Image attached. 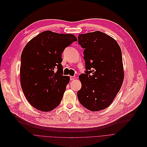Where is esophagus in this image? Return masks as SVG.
<instances>
[{
	"label": "esophagus",
	"mask_w": 147,
	"mask_h": 147,
	"mask_svg": "<svg viewBox=\"0 0 147 147\" xmlns=\"http://www.w3.org/2000/svg\"><path fill=\"white\" fill-rule=\"evenodd\" d=\"M75 78V76H70V80H71V81L74 80Z\"/></svg>",
	"instance_id": "1"
}]
</instances>
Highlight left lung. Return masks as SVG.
Listing matches in <instances>:
<instances>
[{
	"label": "left lung",
	"instance_id": "1",
	"mask_svg": "<svg viewBox=\"0 0 147 147\" xmlns=\"http://www.w3.org/2000/svg\"><path fill=\"white\" fill-rule=\"evenodd\" d=\"M78 39L84 49L86 69L79 76L78 99L90 111L104 109L113 102L123 82L121 48L114 39L100 31L80 34Z\"/></svg>",
	"mask_w": 147,
	"mask_h": 147
}]
</instances>
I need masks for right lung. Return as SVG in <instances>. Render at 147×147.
<instances>
[{"label":"right lung","mask_w":147,"mask_h":147,"mask_svg":"<svg viewBox=\"0 0 147 147\" xmlns=\"http://www.w3.org/2000/svg\"><path fill=\"white\" fill-rule=\"evenodd\" d=\"M76 40L72 34L44 31L25 46L21 56V86L34 108L48 112L59 105L70 80L63 75L61 54Z\"/></svg>","instance_id":"1"}]
</instances>
